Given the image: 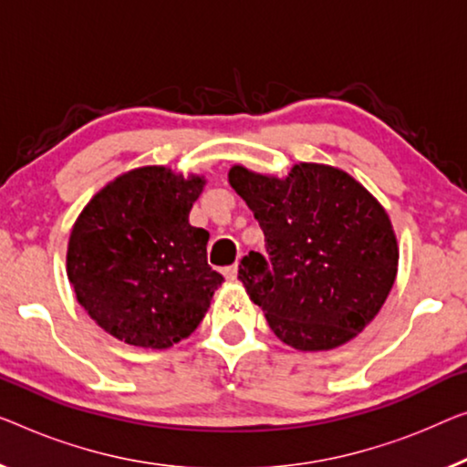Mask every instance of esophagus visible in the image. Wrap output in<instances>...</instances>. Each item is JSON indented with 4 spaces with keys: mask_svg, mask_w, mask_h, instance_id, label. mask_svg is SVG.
<instances>
[{
    "mask_svg": "<svg viewBox=\"0 0 467 467\" xmlns=\"http://www.w3.org/2000/svg\"><path fill=\"white\" fill-rule=\"evenodd\" d=\"M236 273H239V262H234L233 266L224 268V276H226V278H231V281H234V278H236Z\"/></svg>",
    "mask_w": 467,
    "mask_h": 467,
    "instance_id": "34e87169",
    "label": "esophagus"
}]
</instances>
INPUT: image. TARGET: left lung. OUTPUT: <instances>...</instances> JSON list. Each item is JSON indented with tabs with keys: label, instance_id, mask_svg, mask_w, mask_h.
Returning <instances> with one entry per match:
<instances>
[{
	"label": "left lung",
	"instance_id": "1",
	"mask_svg": "<svg viewBox=\"0 0 467 467\" xmlns=\"http://www.w3.org/2000/svg\"><path fill=\"white\" fill-rule=\"evenodd\" d=\"M228 182L266 241L239 281L275 336L296 350H333L381 310L399 273V243L378 199L350 173L297 163L285 178L233 165Z\"/></svg>",
	"mask_w": 467,
	"mask_h": 467
}]
</instances>
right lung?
I'll list each match as a JSON object with an SVG mask.
<instances>
[{
  "instance_id": "1",
  "label": "right lung",
  "mask_w": 467,
  "mask_h": 467,
  "mask_svg": "<svg viewBox=\"0 0 467 467\" xmlns=\"http://www.w3.org/2000/svg\"><path fill=\"white\" fill-rule=\"evenodd\" d=\"M205 178L136 167L75 220L67 275L89 318L121 342L165 350L203 321L224 276L207 264L210 233L189 222Z\"/></svg>"
}]
</instances>
